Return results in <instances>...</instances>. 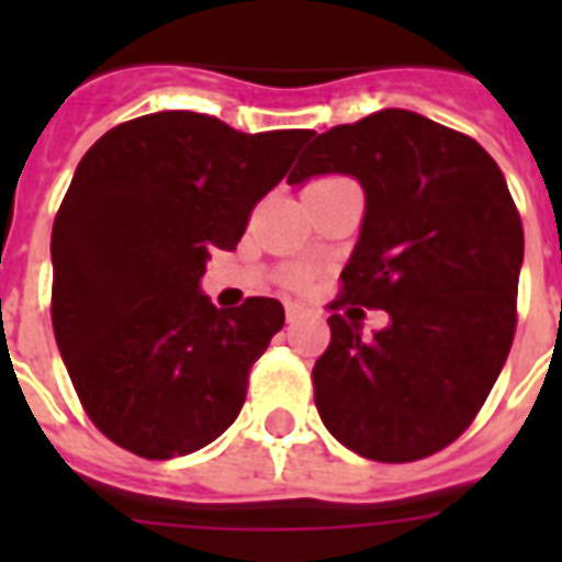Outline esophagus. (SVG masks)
Wrapping results in <instances>:
<instances>
[{
  "instance_id": "1",
  "label": "esophagus",
  "mask_w": 562,
  "mask_h": 562,
  "mask_svg": "<svg viewBox=\"0 0 562 562\" xmlns=\"http://www.w3.org/2000/svg\"><path fill=\"white\" fill-rule=\"evenodd\" d=\"M285 317H289V324H297L306 317V308L300 306V303H285Z\"/></svg>"
}]
</instances>
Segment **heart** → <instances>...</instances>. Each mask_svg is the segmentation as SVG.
I'll use <instances>...</instances> for the list:
<instances>
[{
    "instance_id": "obj_1",
    "label": "heart",
    "mask_w": 562,
    "mask_h": 562,
    "mask_svg": "<svg viewBox=\"0 0 562 562\" xmlns=\"http://www.w3.org/2000/svg\"><path fill=\"white\" fill-rule=\"evenodd\" d=\"M308 280V271H294L291 273V285H306Z\"/></svg>"
}]
</instances>
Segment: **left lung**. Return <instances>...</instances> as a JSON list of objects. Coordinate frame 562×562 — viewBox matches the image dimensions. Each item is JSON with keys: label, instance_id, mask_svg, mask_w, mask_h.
Listing matches in <instances>:
<instances>
[{"label": "left lung", "instance_id": "obj_1", "mask_svg": "<svg viewBox=\"0 0 562 562\" xmlns=\"http://www.w3.org/2000/svg\"><path fill=\"white\" fill-rule=\"evenodd\" d=\"M352 175L368 210L329 308H384L361 338L329 317L315 405L347 449L382 463L440 452L470 428L516 333L522 218L472 136L411 110H379L315 136L289 183Z\"/></svg>", "mask_w": 562, "mask_h": 562}]
</instances>
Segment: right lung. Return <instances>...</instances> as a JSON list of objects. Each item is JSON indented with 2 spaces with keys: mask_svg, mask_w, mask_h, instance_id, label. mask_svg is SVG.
Wrapping results in <instances>:
<instances>
[{
  "mask_svg": "<svg viewBox=\"0 0 562 562\" xmlns=\"http://www.w3.org/2000/svg\"><path fill=\"white\" fill-rule=\"evenodd\" d=\"M308 136L162 110L78 162L52 227V326L87 417L127 452H198L238 417L285 312L271 297L215 308L198 289Z\"/></svg>",
  "mask_w": 562,
  "mask_h": 562,
  "instance_id": "add662e5",
  "label": "right lung"
}]
</instances>
